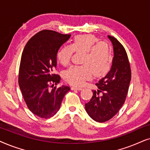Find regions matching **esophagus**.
<instances>
[{
  "mask_svg": "<svg viewBox=\"0 0 150 150\" xmlns=\"http://www.w3.org/2000/svg\"><path fill=\"white\" fill-rule=\"evenodd\" d=\"M72 90H77V91H80V90L82 89V88L81 87H76V86H73L71 87Z\"/></svg>",
  "mask_w": 150,
  "mask_h": 150,
  "instance_id": "1",
  "label": "esophagus"
}]
</instances>
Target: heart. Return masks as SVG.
Wrapping results in <instances>:
<instances>
[{"mask_svg": "<svg viewBox=\"0 0 150 150\" xmlns=\"http://www.w3.org/2000/svg\"><path fill=\"white\" fill-rule=\"evenodd\" d=\"M74 52L83 53L81 66H72L64 72L65 80L74 86L82 85L85 81L105 75L110 70L113 52L106 42L100 41L92 34L77 35L71 45H65L57 53V59L62 64H69Z\"/></svg>", "mask_w": 150, "mask_h": 150, "instance_id": "heart-1", "label": "heart"}]
</instances>
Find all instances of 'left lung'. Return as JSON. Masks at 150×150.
<instances>
[{
    "mask_svg": "<svg viewBox=\"0 0 150 150\" xmlns=\"http://www.w3.org/2000/svg\"><path fill=\"white\" fill-rule=\"evenodd\" d=\"M113 45L112 65L108 73L96 83L98 89L85 104L87 113L93 120L103 123L112 118L126 99L131 80V69L123 46L115 38L108 35Z\"/></svg>",
    "mask_w": 150,
    "mask_h": 150,
    "instance_id": "left-lung-1",
    "label": "left lung"
}]
</instances>
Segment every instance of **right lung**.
I'll return each mask as SVG.
<instances>
[{
	"label": "right lung",
	"instance_id": "right-lung-1",
	"mask_svg": "<svg viewBox=\"0 0 150 150\" xmlns=\"http://www.w3.org/2000/svg\"><path fill=\"white\" fill-rule=\"evenodd\" d=\"M71 34L42 30L25 45L19 68L18 83L29 110L38 117L49 119L59 110L67 86L57 88L60 76L53 73L57 67V53ZM49 87H52L50 90Z\"/></svg>",
	"mask_w": 150,
	"mask_h": 150
}]
</instances>
